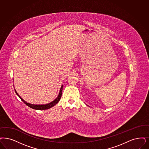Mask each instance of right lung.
<instances>
[{
    "label": "right lung",
    "instance_id": "add662e5",
    "mask_svg": "<svg viewBox=\"0 0 149 149\" xmlns=\"http://www.w3.org/2000/svg\"><path fill=\"white\" fill-rule=\"evenodd\" d=\"M62 88H63V86H62L61 87V89H60V93L58 95V97H57V98H56L54 101H52V102H51L49 104H46L45 105H35V104H30L29 103L26 102L24 99H22L19 95V94L17 93L16 91L15 90V93L17 94V95L19 97V98L21 99V100H22V102L26 105H28V107H30L31 108H33V109H36V110H45V109H48L49 108H51V107H54L55 105L61 99V95H62Z\"/></svg>",
    "mask_w": 149,
    "mask_h": 149
}]
</instances>
